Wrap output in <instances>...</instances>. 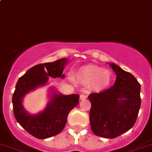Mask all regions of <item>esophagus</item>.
<instances>
[{
    "label": "esophagus",
    "instance_id": "34e87169",
    "mask_svg": "<svg viewBox=\"0 0 152 152\" xmlns=\"http://www.w3.org/2000/svg\"><path fill=\"white\" fill-rule=\"evenodd\" d=\"M87 98V96L85 94H81L80 95V99L81 100H84Z\"/></svg>",
    "mask_w": 152,
    "mask_h": 152
}]
</instances>
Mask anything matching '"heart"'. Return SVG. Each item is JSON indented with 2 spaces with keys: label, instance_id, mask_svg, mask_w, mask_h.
Returning <instances> with one entry per match:
<instances>
[{
  "label": "heart",
  "instance_id": "heart-1",
  "mask_svg": "<svg viewBox=\"0 0 152 152\" xmlns=\"http://www.w3.org/2000/svg\"><path fill=\"white\" fill-rule=\"evenodd\" d=\"M76 77L82 83H92L96 91L106 89L112 80V75L109 70H103L96 65H85L80 67L76 73Z\"/></svg>",
  "mask_w": 152,
  "mask_h": 152
}]
</instances>
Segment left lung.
<instances>
[{
  "label": "left lung",
  "mask_w": 152,
  "mask_h": 152,
  "mask_svg": "<svg viewBox=\"0 0 152 152\" xmlns=\"http://www.w3.org/2000/svg\"><path fill=\"white\" fill-rule=\"evenodd\" d=\"M117 75L113 86L88 96L91 103L90 123L97 136L115 138L136 123L141 104L140 84L115 64H109Z\"/></svg>",
  "instance_id": "left-lung-1"
}]
</instances>
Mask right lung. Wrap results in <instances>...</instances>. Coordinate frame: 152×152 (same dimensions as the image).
I'll use <instances>...</instances> for the list:
<instances>
[{
  "label": "right lung",
  "mask_w": 152,
  "mask_h": 152,
  "mask_svg": "<svg viewBox=\"0 0 152 152\" xmlns=\"http://www.w3.org/2000/svg\"><path fill=\"white\" fill-rule=\"evenodd\" d=\"M67 62V58H61L53 62L37 64L19 78L16 84L12 96L15 117L28 133L38 139L51 137L64 129L69 113L79 103V96H65L55 93L46 108L37 115H30L24 110L22 100L29 91L45 85L49 79L48 76L64 78L62 72Z\"/></svg>",
  "instance_id": "add662e5"
}]
</instances>
